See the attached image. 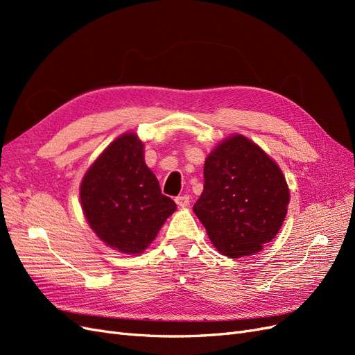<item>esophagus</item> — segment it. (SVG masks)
I'll return each instance as SVG.
<instances>
[{"label": "esophagus", "mask_w": 355, "mask_h": 355, "mask_svg": "<svg viewBox=\"0 0 355 355\" xmlns=\"http://www.w3.org/2000/svg\"><path fill=\"white\" fill-rule=\"evenodd\" d=\"M175 201H176V204H178L179 207H187L188 204H189V197L188 196H180Z\"/></svg>", "instance_id": "esophagus-1"}]
</instances>
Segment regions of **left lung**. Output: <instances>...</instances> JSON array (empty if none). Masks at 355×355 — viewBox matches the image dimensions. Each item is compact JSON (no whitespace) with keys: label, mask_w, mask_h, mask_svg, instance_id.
I'll return each instance as SVG.
<instances>
[{"label":"left lung","mask_w":355,"mask_h":355,"mask_svg":"<svg viewBox=\"0 0 355 355\" xmlns=\"http://www.w3.org/2000/svg\"><path fill=\"white\" fill-rule=\"evenodd\" d=\"M290 191L283 171L263 149L231 135L204 161V189L194 213L219 253H259L286 219Z\"/></svg>","instance_id":"8db88e82"}]
</instances>
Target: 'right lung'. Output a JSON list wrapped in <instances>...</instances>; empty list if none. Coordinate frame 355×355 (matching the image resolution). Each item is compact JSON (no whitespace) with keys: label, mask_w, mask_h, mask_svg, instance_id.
Masks as SVG:
<instances>
[{"label":"right lung","mask_w":355,"mask_h":355,"mask_svg":"<svg viewBox=\"0 0 355 355\" xmlns=\"http://www.w3.org/2000/svg\"><path fill=\"white\" fill-rule=\"evenodd\" d=\"M144 148L136 132L118 136L94 159L80 185L89 227L102 243L125 254L144 253L176 210V202L161 194Z\"/></svg>","instance_id":"right-lung-1"}]
</instances>
